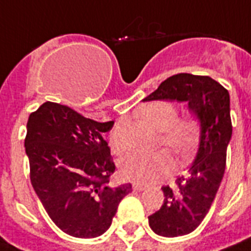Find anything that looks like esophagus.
Returning a JSON list of instances; mask_svg holds the SVG:
<instances>
[{"label":"esophagus","mask_w":251,"mask_h":251,"mask_svg":"<svg viewBox=\"0 0 251 251\" xmlns=\"http://www.w3.org/2000/svg\"><path fill=\"white\" fill-rule=\"evenodd\" d=\"M133 189L134 191H138V192H141V191H145V189H146V187H143V185H141V184H134Z\"/></svg>","instance_id":"obj_1"}]
</instances>
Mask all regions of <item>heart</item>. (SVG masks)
Masks as SVG:
<instances>
[{"label":"heart","mask_w":251,"mask_h":251,"mask_svg":"<svg viewBox=\"0 0 251 251\" xmlns=\"http://www.w3.org/2000/svg\"><path fill=\"white\" fill-rule=\"evenodd\" d=\"M179 112L170 101H155L146 105L142 118L152 127L162 131V141L177 158H185L194 150L199 137L200 122L195 116L177 117ZM113 152H125L127 143L125 126L118 125L112 130L109 139ZM174 162L167 151L154 154H133L121 162V175L126 180L138 184H151L166 177L172 171Z\"/></svg>","instance_id":"obj_1"}]
</instances>
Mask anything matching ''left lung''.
Masks as SVG:
<instances>
[{"instance_id":"1","label":"left lung","mask_w":251,"mask_h":251,"mask_svg":"<svg viewBox=\"0 0 251 251\" xmlns=\"http://www.w3.org/2000/svg\"><path fill=\"white\" fill-rule=\"evenodd\" d=\"M188 102L201 124L196 159L175 187H162L163 205L149 216V225L159 236L177 237L194 232L215 200L226 166L232 137L229 92L209 76L177 74L160 84L143 101Z\"/></svg>"}]
</instances>
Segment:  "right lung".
I'll return each instance as SVG.
<instances>
[{
  "label": "right lung",
  "instance_id": "right-lung-1",
  "mask_svg": "<svg viewBox=\"0 0 251 251\" xmlns=\"http://www.w3.org/2000/svg\"><path fill=\"white\" fill-rule=\"evenodd\" d=\"M113 125L51 101L28 117L25 147L32 188L53 224L72 237L104 234L131 192L130 183L110 185L116 164L104 133Z\"/></svg>",
  "mask_w": 251,
  "mask_h": 251
}]
</instances>
